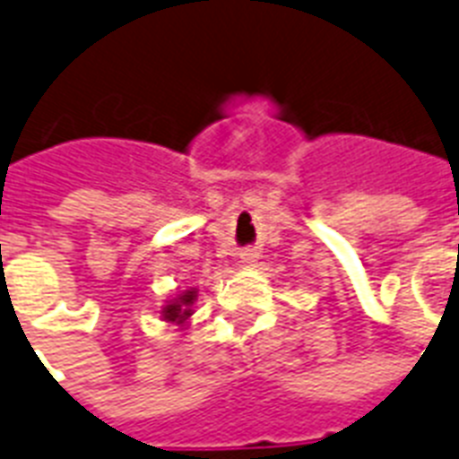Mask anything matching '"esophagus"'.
Returning <instances> with one entry per match:
<instances>
[{"label":"esophagus","mask_w":459,"mask_h":459,"mask_svg":"<svg viewBox=\"0 0 459 459\" xmlns=\"http://www.w3.org/2000/svg\"><path fill=\"white\" fill-rule=\"evenodd\" d=\"M256 259H259V255H256L255 249H245V252H242V255H240V262L245 264V266H252V264H255Z\"/></svg>","instance_id":"34e87169"}]
</instances>
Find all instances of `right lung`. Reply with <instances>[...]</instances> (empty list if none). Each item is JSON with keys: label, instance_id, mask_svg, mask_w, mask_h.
<instances>
[{"label": "right lung", "instance_id": "right-lung-1", "mask_svg": "<svg viewBox=\"0 0 459 459\" xmlns=\"http://www.w3.org/2000/svg\"><path fill=\"white\" fill-rule=\"evenodd\" d=\"M195 288L193 290H186V292H181L174 301H169L165 308H162V316H165L167 323H177V325H184L186 318L193 314L191 307L193 301H195Z\"/></svg>", "mask_w": 459, "mask_h": 459}]
</instances>
